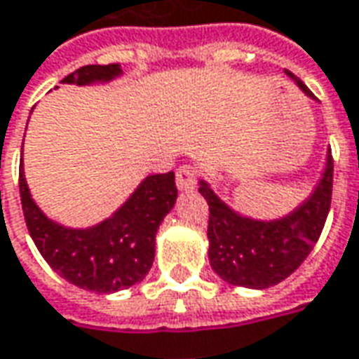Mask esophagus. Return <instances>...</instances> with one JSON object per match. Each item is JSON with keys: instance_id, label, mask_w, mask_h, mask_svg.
Wrapping results in <instances>:
<instances>
[{"instance_id": "esophagus-1", "label": "esophagus", "mask_w": 359, "mask_h": 359, "mask_svg": "<svg viewBox=\"0 0 359 359\" xmlns=\"http://www.w3.org/2000/svg\"><path fill=\"white\" fill-rule=\"evenodd\" d=\"M175 184H177V189L182 191H189V189H196L197 185V175L196 170L191 165H182L175 174Z\"/></svg>"}]
</instances>
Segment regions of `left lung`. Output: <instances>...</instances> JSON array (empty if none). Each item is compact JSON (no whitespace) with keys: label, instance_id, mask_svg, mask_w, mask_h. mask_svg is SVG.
Masks as SVG:
<instances>
[{"label":"left lung","instance_id":"left-lung-1","mask_svg":"<svg viewBox=\"0 0 359 359\" xmlns=\"http://www.w3.org/2000/svg\"><path fill=\"white\" fill-rule=\"evenodd\" d=\"M286 74L312 96L309 86ZM334 160L328 154L326 172L314 194L300 208L278 221H255L231 211L205 182L199 194L209 205V263L223 280L247 288H269L297 271L318 241L332 203Z\"/></svg>","mask_w":359,"mask_h":359}]
</instances>
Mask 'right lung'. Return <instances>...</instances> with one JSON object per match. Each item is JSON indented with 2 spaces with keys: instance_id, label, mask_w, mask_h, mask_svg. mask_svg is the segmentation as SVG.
I'll use <instances>...</instances> for the list:
<instances>
[{
  "instance_id": "obj_1",
  "label": "right lung",
  "mask_w": 359,
  "mask_h": 359,
  "mask_svg": "<svg viewBox=\"0 0 359 359\" xmlns=\"http://www.w3.org/2000/svg\"><path fill=\"white\" fill-rule=\"evenodd\" d=\"M120 65H86L62 83L110 81ZM19 196L29 235L49 266L71 285L107 294L140 283L154 263L156 233L177 197L174 172L146 177L116 213L90 229H67L47 219L29 196L19 168Z\"/></svg>"
}]
</instances>
